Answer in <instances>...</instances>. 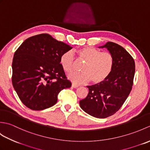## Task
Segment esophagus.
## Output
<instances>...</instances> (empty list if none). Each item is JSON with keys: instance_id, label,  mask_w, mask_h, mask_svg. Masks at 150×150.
Returning <instances> with one entry per match:
<instances>
[{"instance_id": "esophagus-1", "label": "esophagus", "mask_w": 150, "mask_h": 150, "mask_svg": "<svg viewBox=\"0 0 150 150\" xmlns=\"http://www.w3.org/2000/svg\"><path fill=\"white\" fill-rule=\"evenodd\" d=\"M71 86H72L73 88H78V87L79 86L77 85V84H74V83H72Z\"/></svg>"}]
</instances>
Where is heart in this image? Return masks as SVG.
Masks as SVG:
<instances>
[{
  "instance_id": "obj_1",
  "label": "heart",
  "mask_w": 150,
  "mask_h": 150,
  "mask_svg": "<svg viewBox=\"0 0 150 150\" xmlns=\"http://www.w3.org/2000/svg\"><path fill=\"white\" fill-rule=\"evenodd\" d=\"M75 53L79 60L84 62L82 72H71L68 75V78L75 84H84L90 81L93 84L101 83L108 77L113 68L114 58L109 52H101L92 47H84L76 50ZM60 63L65 71H71L75 64L73 54L70 52L63 53Z\"/></svg>"
}]
</instances>
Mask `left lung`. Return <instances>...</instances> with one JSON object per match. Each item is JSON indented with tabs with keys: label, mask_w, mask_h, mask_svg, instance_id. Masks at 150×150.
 I'll use <instances>...</instances> for the list:
<instances>
[{
	"label": "left lung",
	"mask_w": 150,
	"mask_h": 150,
	"mask_svg": "<svg viewBox=\"0 0 150 150\" xmlns=\"http://www.w3.org/2000/svg\"><path fill=\"white\" fill-rule=\"evenodd\" d=\"M98 47H105L112 54L113 68L101 83L88 86L87 97L79 104L86 113L104 119L115 113L128 98L133 86L135 64L130 54L119 44L108 42Z\"/></svg>",
	"instance_id": "1"
}]
</instances>
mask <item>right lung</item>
<instances>
[{
	"label": "right lung",
	"instance_id": "obj_1",
	"mask_svg": "<svg viewBox=\"0 0 150 150\" xmlns=\"http://www.w3.org/2000/svg\"><path fill=\"white\" fill-rule=\"evenodd\" d=\"M71 48L48 34L31 37L19 46L13 59L12 84L26 107L37 111L52 107L59 92L71 86L60 63Z\"/></svg>",
	"mask_w": 150,
	"mask_h": 150
}]
</instances>
